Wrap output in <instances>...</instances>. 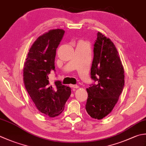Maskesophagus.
<instances>
[{
  "label": "esophagus",
  "instance_id": "esophagus-1",
  "mask_svg": "<svg viewBox=\"0 0 146 146\" xmlns=\"http://www.w3.org/2000/svg\"><path fill=\"white\" fill-rule=\"evenodd\" d=\"M71 87L73 88H78L79 87L78 85H71Z\"/></svg>",
  "mask_w": 146,
  "mask_h": 146
}]
</instances>
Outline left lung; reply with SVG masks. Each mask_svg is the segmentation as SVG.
<instances>
[{
	"instance_id": "left-lung-1",
	"label": "left lung",
	"mask_w": 146,
	"mask_h": 146,
	"mask_svg": "<svg viewBox=\"0 0 146 146\" xmlns=\"http://www.w3.org/2000/svg\"><path fill=\"white\" fill-rule=\"evenodd\" d=\"M93 50L90 77L94 82L87 88L85 109L92 118L101 119L111 112L121 95L124 70L115 45L101 33H97Z\"/></svg>"
}]
</instances>
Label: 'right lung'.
Segmentation results:
<instances>
[{
  "instance_id": "add662e5",
  "label": "right lung",
  "mask_w": 146,
  "mask_h": 146,
  "mask_svg": "<svg viewBox=\"0 0 146 146\" xmlns=\"http://www.w3.org/2000/svg\"><path fill=\"white\" fill-rule=\"evenodd\" d=\"M64 34L63 30L56 29L39 36L30 48L24 66L26 89L39 111L50 117L62 113L71 95V88L61 80L53 85L48 82L50 71H56V49Z\"/></svg>"
}]
</instances>
